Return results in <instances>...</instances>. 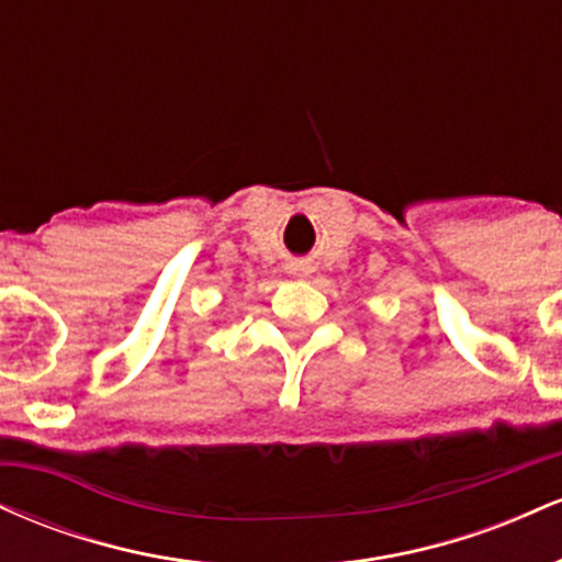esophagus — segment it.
<instances>
[{
  "instance_id": "1",
  "label": "esophagus",
  "mask_w": 562,
  "mask_h": 562,
  "mask_svg": "<svg viewBox=\"0 0 562 562\" xmlns=\"http://www.w3.org/2000/svg\"><path fill=\"white\" fill-rule=\"evenodd\" d=\"M295 274H301V269H295Z\"/></svg>"
}]
</instances>
